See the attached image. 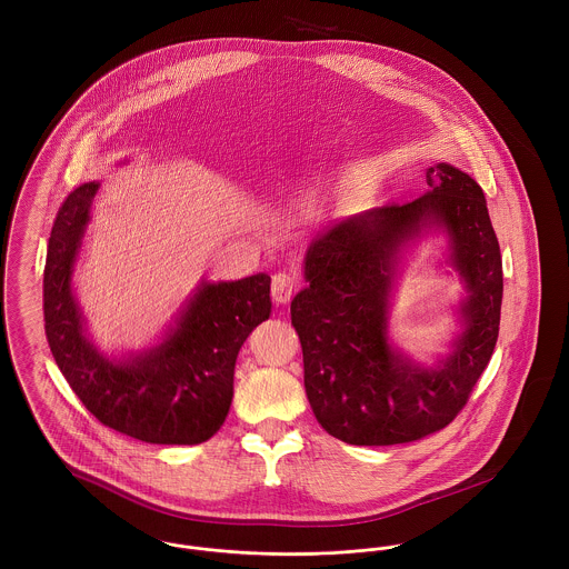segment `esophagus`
I'll return each mask as SVG.
<instances>
[{
    "label": "esophagus",
    "instance_id": "1",
    "mask_svg": "<svg viewBox=\"0 0 569 569\" xmlns=\"http://www.w3.org/2000/svg\"><path fill=\"white\" fill-rule=\"evenodd\" d=\"M298 289V276L293 271H278L271 278V298L278 305H287Z\"/></svg>",
    "mask_w": 569,
    "mask_h": 569
}]
</instances>
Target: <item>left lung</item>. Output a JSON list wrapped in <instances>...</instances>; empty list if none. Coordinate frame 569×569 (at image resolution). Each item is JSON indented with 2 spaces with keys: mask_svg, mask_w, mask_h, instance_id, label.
<instances>
[{
  "mask_svg": "<svg viewBox=\"0 0 569 569\" xmlns=\"http://www.w3.org/2000/svg\"><path fill=\"white\" fill-rule=\"evenodd\" d=\"M429 190L330 226L307 251L309 282L291 302L305 388L318 422L348 445L386 447L445 429L490 361L501 313V253L476 179L451 163L427 168ZM442 229L468 298L463 332L438 367H420L387 341V298L400 249Z\"/></svg>",
  "mask_w": 569,
  "mask_h": 569,
  "instance_id": "left-lung-1",
  "label": "left lung"
}]
</instances>
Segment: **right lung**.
<instances>
[{
    "label": "right lung",
    "mask_w": 569,
    "mask_h": 569,
    "mask_svg": "<svg viewBox=\"0 0 569 569\" xmlns=\"http://www.w3.org/2000/svg\"><path fill=\"white\" fill-rule=\"evenodd\" d=\"M100 183L61 203L43 269L46 337L70 388L104 427L151 445H199L232 406L234 366L249 332L271 313L267 273L203 282L162 343L116 361L87 339L72 271Z\"/></svg>",
    "instance_id": "1"
}]
</instances>
